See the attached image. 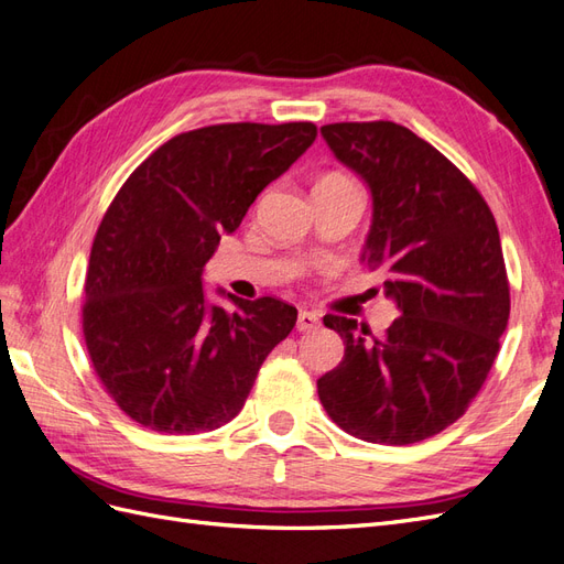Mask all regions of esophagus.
I'll return each instance as SVG.
<instances>
[{
	"label": "esophagus",
	"mask_w": 564,
	"mask_h": 564,
	"mask_svg": "<svg viewBox=\"0 0 564 564\" xmlns=\"http://www.w3.org/2000/svg\"><path fill=\"white\" fill-rule=\"evenodd\" d=\"M319 324H322L319 316L307 312V310H302L297 314V330H314V328H319Z\"/></svg>",
	"instance_id": "34e87169"
}]
</instances>
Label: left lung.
<instances>
[{"label": "left lung", "instance_id": "obj_1", "mask_svg": "<svg viewBox=\"0 0 564 564\" xmlns=\"http://www.w3.org/2000/svg\"><path fill=\"white\" fill-rule=\"evenodd\" d=\"M322 135L369 187L359 259L386 269L383 293L400 316L377 340L355 319L326 314L345 355L316 391L350 436L420 443L465 414L500 350L510 285L498 226L462 171L410 128L330 123Z\"/></svg>", "mask_w": 564, "mask_h": 564}]
</instances>
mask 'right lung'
Here are the masks:
<instances>
[{"instance_id":"add662e5","label":"right lung","mask_w":564,"mask_h":564,"mask_svg":"<svg viewBox=\"0 0 564 564\" xmlns=\"http://www.w3.org/2000/svg\"><path fill=\"white\" fill-rule=\"evenodd\" d=\"M316 138L314 123H221L181 133L131 173L93 242L83 330L107 393L133 422L202 433L242 410L297 310L207 297L205 264L264 187Z\"/></svg>"}]
</instances>
